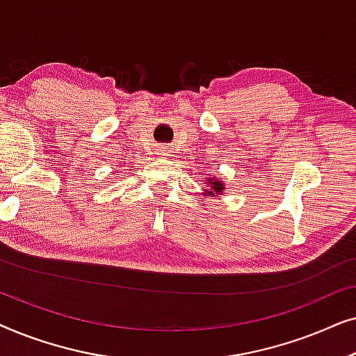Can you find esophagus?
<instances>
[{
    "label": "esophagus",
    "instance_id": "1",
    "mask_svg": "<svg viewBox=\"0 0 356 356\" xmlns=\"http://www.w3.org/2000/svg\"><path fill=\"white\" fill-rule=\"evenodd\" d=\"M160 150H162V152H165V149H160Z\"/></svg>",
    "mask_w": 356,
    "mask_h": 356
}]
</instances>
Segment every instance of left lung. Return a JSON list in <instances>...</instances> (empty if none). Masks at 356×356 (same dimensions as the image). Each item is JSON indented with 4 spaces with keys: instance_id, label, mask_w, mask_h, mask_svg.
I'll return each mask as SVG.
<instances>
[{
    "instance_id": "1",
    "label": "left lung",
    "mask_w": 356,
    "mask_h": 356,
    "mask_svg": "<svg viewBox=\"0 0 356 356\" xmlns=\"http://www.w3.org/2000/svg\"><path fill=\"white\" fill-rule=\"evenodd\" d=\"M209 183L212 184V189H213V191H216L213 194H217V193L220 194V193H223V189H225V188H223V184L218 181V179H216V181H212V179H211V181H209Z\"/></svg>"
}]
</instances>
